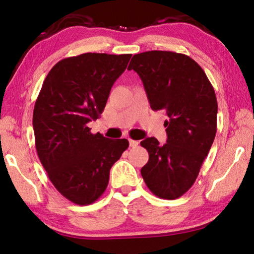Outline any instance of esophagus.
<instances>
[{"instance_id":"obj_1","label":"esophagus","mask_w":254,"mask_h":254,"mask_svg":"<svg viewBox=\"0 0 254 254\" xmlns=\"http://www.w3.org/2000/svg\"><path fill=\"white\" fill-rule=\"evenodd\" d=\"M128 143H130V146L133 147V148L136 147L138 145V141H134V139H132V138L128 139Z\"/></svg>"}]
</instances>
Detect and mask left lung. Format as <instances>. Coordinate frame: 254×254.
Returning a JSON list of instances; mask_svg holds the SVG:
<instances>
[{
    "label": "left lung",
    "instance_id": "1",
    "mask_svg": "<svg viewBox=\"0 0 254 254\" xmlns=\"http://www.w3.org/2000/svg\"><path fill=\"white\" fill-rule=\"evenodd\" d=\"M127 69L141 77L150 108L165 110L167 143L141 142L149 159L141 169L156 196L175 199L195 182L217 131V99L206 74L189 56L172 51L134 55Z\"/></svg>",
    "mask_w": 254,
    "mask_h": 254
}]
</instances>
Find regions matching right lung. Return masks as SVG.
Returning <instances> with one entry per match:
<instances>
[{
  "label": "right lung",
  "mask_w": 254,
  "mask_h": 254,
  "mask_svg": "<svg viewBox=\"0 0 254 254\" xmlns=\"http://www.w3.org/2000/svg\"><path fill=\"white\" fill-rule=\"evenodd\" d=\"M132 55L83 53L59 61L37 97L32 127L38 157L52 185L68 201L89 205L106 191L126 138L93 134L87 123L104 111L113 83Z\"/></svg>",
  "instance_id": "right-lung-1"
}]
</instances>
